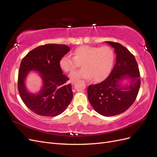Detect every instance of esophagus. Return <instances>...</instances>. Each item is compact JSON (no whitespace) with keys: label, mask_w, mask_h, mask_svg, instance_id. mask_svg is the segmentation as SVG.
<instances>
[{"label":"esophagus","mask_w":157,"mask_h":157,"mask_svg":"<svg viewBox=\"0 0 157 157\" xmlns=\"http://www.w3.org/2000/svg\"><path fill=\"white\" fill-rule=\"evenodd\" d=\"M70 82H71V84H75V82H76V80H71Z\"/></svg>","instance_id":"esophagus-1"}]
</instances>
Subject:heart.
<instances>
[{
  "label": "heart",
  "mask_w": 157,
  "mask_h": 157,
  "mask_svg": "<svg viewBox=\"0 0 157 157\" xmlns=\"http://www.w3.org/2000/svg\"><path fill=\"white\" fill-rule=\"evenodd\" d=\"M73 54V56H63L59 60V67L64 72L69 73L82 63V69L69 75L74 80L93 78L94 81H101L110 73L115 60L114 51L108 46L82 45L76 48Z\"/></svg>",
  "instance_id": "b5f03b06"
}]
</instances>
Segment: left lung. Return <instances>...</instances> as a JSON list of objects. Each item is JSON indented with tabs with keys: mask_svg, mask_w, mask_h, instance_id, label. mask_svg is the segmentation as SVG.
<instances>
[{
	"mask_svg": "<svg viewBox=\"0 0 157 157\" xmlns=\"http://www.w3.org/2000/svg\"><path fill=\"white\" fill-rule=\"evenodd\" d=\"M115 49L116 63L103 82L88 87V100L97 113L105 117L126 111L137 98L140 88V73L134 56L118 42L106 41ZM127 80L128 84H123Z\"/></svg>",
	"mask_w": 157,
	"mask_h": 157,
	"instance_id": "left-lung-1",
	"label": "left lung"
}]
</instances>
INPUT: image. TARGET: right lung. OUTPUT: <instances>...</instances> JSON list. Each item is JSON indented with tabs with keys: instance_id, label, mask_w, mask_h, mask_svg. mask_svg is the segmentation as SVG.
I'll list each match as a JSON object with an SVG mask.
<instances>
[{
	"instance_id": "right-lung-1",
	"label": "right lung",
	"mask_w": 157,
	"mask_h": 157,
	"mask_svg": "<svg viewBox=\"0 0 157 157\" xmlns=\"http://www.w3.org/2000/svg\"><path fill=\"white\" fill-rule=\"evenodd\" d=\"M70 51L64 44H48L38 46L23 58L18 72L17 88L25 105L37 115L56 117L62 113L73 99L69 80L59 67V60ZM39 72L43 87L38 93L27 91L25 80L30 71Z\"/></svg>"
}]
</instances>
